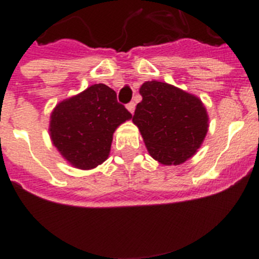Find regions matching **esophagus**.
Masks as SVG:
<instances>
[{
  "label": "esophagus",
  "instance_id": "34e87169",
  "mask_svg": "<svg viewBox=\"0 0 259 259\" xmlns=\"http://www.w3.org/2000/svg\"><path fill=\"white\" fill-rule=\"evenodd\" d=\"M135 106H136V105H135V102H130V104H127V110H128V111H130V113H131V114H134Z\"/></svg>",
  "mask_w": 259,
  "mask_h": 259
}]
</instances>
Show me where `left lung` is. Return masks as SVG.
Returning a JSON list of instances; mask_svg holds the SVG:
<instances>
[{
  "instance_id": "1",
  "label": "left lung",
  "mask_w": 259,
  "mask_h": 259,
  "mask_svg": "<svg viewBox=\"0 0 259 259\" xmlns=\"http://www.w3.org/2000/svg\"><path fill=\"white\" fill-rule=\"evenodd\" d=\"M140 95L143 101L137 104L132 122L140 130L149 154L166 166L189 159L209 128L200 98L155 80L144 83Z\"/></svg>"
}]
</instances>
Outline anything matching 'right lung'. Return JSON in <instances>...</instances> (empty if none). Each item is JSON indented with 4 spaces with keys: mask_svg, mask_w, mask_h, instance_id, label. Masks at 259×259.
<instances>
[{
    "mask_svg": "<svg viewBox=\"0 0 259 259\" xmlns=\"http://www.w3.org/2000/svg\"><path fill=\"white\" fill-rule=\"evenodd\" d=\"M132 114L116 101V93L105 84L59 102L50 115L52 141L66 161L81 170L105 162L118 125Z\"/></svg>",
    "mask_w": 259,
    "mask_h": 259,
    "instance_id": "right-lung-1",
    "label": "right lung"
}]
</instances>
